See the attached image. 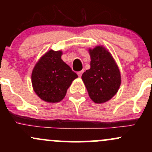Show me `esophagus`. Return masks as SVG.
<instances>
[{
    "instance_id": "esophagus-1",
    "label": "esophagus",
    "mask_w": 152,
    "mask_h": 152,
    "mask_svg": "<svg viewBox=\"0 0 152 152\" xmlns=\"http://www.w3.org/2000/svg\"><path fill=\"white\" fill-rule=\"evenodd\" d=\"M83 71H78V72L77 73L78 76H79V77H81V75H82V74H83Z\"/></svg>"
}]
</instances>
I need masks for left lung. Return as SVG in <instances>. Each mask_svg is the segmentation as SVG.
Listing matches in <instances>:
<instances>
[{"label": "left lung", "instance_id": "1", "mask_svg": "<svg viewBox=\"0 0 152 152\" xmlns=\"http://www.w3.org/2000/svg\"><path fill=\"white\" fill-rule=\"evenodd\" d=\"M88 51L91 68L82 74L81 78L91 100L102 104L117 93L121 74L111 53L104 46H96Z\"/></svg>", "mask_w": 152, "mask_h": 152}]
</instances>
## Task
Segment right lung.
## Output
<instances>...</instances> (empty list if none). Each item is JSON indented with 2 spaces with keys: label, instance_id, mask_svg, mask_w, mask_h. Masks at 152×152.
Segmentation results:
<instances>
[{
  "label": "right lung",
  "instance_id": "right-lung-1",
  "mask_svg": "<svg viewBox=\"0 0 152 152\" xmlns=\"http://www.w3.org/2000/svg\"><path fill=\"white\" fill-rule=\"evenodd\" d=\"M61 50H50L33 69L31 82L35 93L43 101L59 102L78 75L61 59Z\"/></svg>",
  "mask_w": 152,
  "mask_h": 152
}]
</instances>
